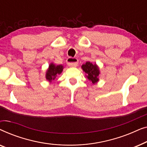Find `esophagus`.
<instances>
[{
	"mask_svg": "<svg viewBox=\"0 0 147 147\" xmlns=\"http://www.w3.org/2000/svg\"><path fill=\"white\" fill-rule=\"evenodd\" d=\"M78 64V59L77 58L69 57L67 59V65L71 67H76Z\"/></svg>",
	"mask_w": 147,
	"mask_h": 147,
	"instance_id": "obj_1",
	"label": "esophagus"
}]
</instances>
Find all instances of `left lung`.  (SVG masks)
<instances>
[{
  "label": "left lung",
  "instance_id": "1",
  "mask_svg": "<svg viewBox=\"0 0 147 147\" xmlns=\"http://www.w3.org/2000/svg\"><path fill=\"white\" fill-rule=\"evenodd\" d=\"M82 69L86 74H87L88 79L94 84L98 81V76H99L100 71L99 68L97 67L96 64H92L90 62L88 61L85 64L82 65Z\"/></svg>",
  "mask_w": 147,
  "mask_h": 147
}]
</instances>
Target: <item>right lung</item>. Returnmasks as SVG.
<instances>
[{
  "instance_id": "obj_1",
  "label": "right lung",
  "mask_w": 147,
  "mask_h": 147,
  "mask_svg": "<svg viewBox=\"0 0 147 147\" xmlns=\"http://www.w3.org/2000/svg\"><path fill=\"white\" fill-rule=\"evenodd\" d=\"M63 69V67L61 65H55L53 63H51L49 66V69L47 71V73H46V79L49 82L54 80L58 74L61 73Z\"/></svg>"
}]
</instances>
